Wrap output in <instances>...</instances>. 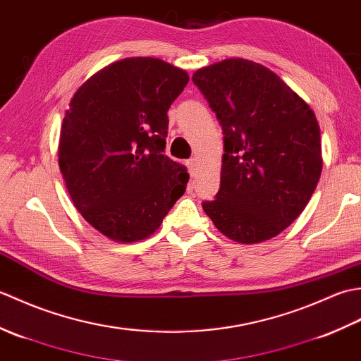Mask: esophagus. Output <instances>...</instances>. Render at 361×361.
Returning a JSON list of instances; mask_svg holds the SVG:
<instances>
[{"instance_id": "1", "label": "esophagus", "mask_w": 361, "mask_h": 361, "mask_svg": "<svg viewBox=\"0 0 361 361\" xmlns=\"http://www.w3.org/2000/svg\"><path fill=\"white\" fill-rule=\"evenodd\" d=\"M186 166H188V171H189L190 176H195V173H197V159H188Z\"/></svg>"}]
</instances>
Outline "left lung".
<instances>
[{"label": "left lung", "instance_id": "1", "mask_svg": "<svg viewBox=\"0 0 361 361\" xmlns=\"http://www.w3.org/2000/svg\"><path fill=\"white\" fill-rule=\"evenodd\" d=\"M192 80L224 130L220 189L203 209L220 233L259 243L298 219L315 190L323 158L315 113L264 65L228 59Z\"/></svg>", "mask_w": 361, "mask_h": 361}]
</instances>
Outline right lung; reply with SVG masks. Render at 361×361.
Returning <instances> with one entry per match:
<instances>
[{
    "label": "right lung",
    "mask_w": 361,
    "mask_h": 361,
    "mask_svg": "<svg viewBox=\"0 0 361 361\" xmlns=\"http://www.w3.org/2000/svg\"><path fill=\"white\" fill-rule=\"evenodd\" d=\"M186 71L153 57L114 62L75 91L59 167L82 217L114 242L152 235L185 194L189 173L164 155L167 110Z\"/></svg>",
    "instance_id": "1"
}]
</instances>
